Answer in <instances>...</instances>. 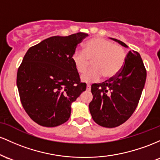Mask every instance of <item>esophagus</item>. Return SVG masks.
I'll return each instance as SVG.
<instances>
[{
	"mask_svg": "<svg viewBox=\"0 0 160 160\" xmlns=\"http://www.w3.org/2000/svg\"><path fill=\"white\" fill-rule=\"evenodd\" d=\"M86 90H87V91H90V90H91V85H87V86H86Z\"/></svg>",
	"mask_w": 160,
	"mask_h": 160,
	"instance_id": "obj_1",
	"label": "esophagus"
}]
</instances>
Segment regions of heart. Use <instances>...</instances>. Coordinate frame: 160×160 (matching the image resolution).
Here are the masks:
<instances>
[{"mask_svg":"<svg viewBox=\"0 0 160 160\" xmlns=\"http://www.w3.org/2000/svg\"><path fill=\"white\" fill-rule=\"evenodd\" d=\"M72 62L78 74L86 71L91 61V68L82 76V81L91 83L104 78L116 76L122 69L126 60V53L119 44L101 38H94L85 43L83 51L75 50L72 54Z\"/></svg>","mask_w":160,"mask_h":160,"instance_id":"obj_1","label":"heart"}]
</instances>
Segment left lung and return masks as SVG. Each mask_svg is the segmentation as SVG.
Masks as SVG:
<instances>
[{
    "label": "left lung",
    "mask_w": 160,
    "mask_h": 160,
    "mask_svg": "<svg viewBox=\"0 0 160 160\" xmlns=\"http://www.w3.org/2000/svg\"><path fill=\"white\" fill-rule=\"evenodd\" d=\"M110 38L128 48L122 41ZM146 78L141 56L130 51L123 68L116 76L91 85L93 100L89 110L95 122L105 128H115L126 122L137 107Z\"/></svg>",
    "instance_id": "obj_1"
}]
</instances>
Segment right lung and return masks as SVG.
Instances as JSON below:
<instances>
[{
    "label": "right lung",
    "mask_w": 160,
    "mask_h": 160,
    "mask_svg": "<svg viewBox=\"0 0 160 160\" xmlns=\"http://www.w3.org/2000/svg\"><path fill=\"white\" fill-rule=\"evenodd\" d=\"M83 32L53 36L31 47L18 69L17 85L21 103L34 122L56 127L69 119L71 104L86 90L72 62Z\"/></svg>",
    "instance_id": "obj_1"
}]
</instances>
